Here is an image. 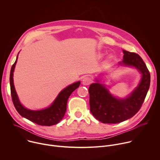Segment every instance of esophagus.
<instances>
[{
	"label": "esophagus",
	"mask_w": 160,
	"mask_h": 160,
	"mask_svg": "<svg viewBox=\"0 0 160 160\" xmlns=\"http://www.w3.org/2000/svg\"><path fill=\"white\" fill-rule=\"evenodd\" d=\"M92 78H91V77H85L83 78V80H82V83L84 85H90L91 83H92Z\"/></svg>",
	"instance_id": "34e87169"
}]
</instances>
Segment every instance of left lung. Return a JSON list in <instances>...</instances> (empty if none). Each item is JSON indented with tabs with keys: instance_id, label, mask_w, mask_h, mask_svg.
Returning a JSON list of instances; mask_svg holds the SVG:
<instances>
[{
	"instance_id": "1",
	"label": "left lung",
	"mask_w": 160,
	"mask_h": 160,
	"mask_svg": "<svg viewBox=\"0 0 160 160\" xmlns=\"http://www.w3.org/2000/svg\"><path fill=\"white\" fill-rule=\"evenodd\" d=\"M123 51V60L120 64L138 68L142 73L141 81L129 97L122 99L113 97L102 84L95 83L90 85V111L104 123H118L133 117L141 109L149 88L150 73L142 59L135 52Z\"/></svg>"
}]
</instances>
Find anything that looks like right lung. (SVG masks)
<instances>
[{
	"mask_svg": "<svg viewBox=\"0 0 160 160\" xmlns=\"http://www.w3.org/2000/svg\"><path fill=\"white\" fill-rule=\"evenodd\" d=\"M18 56V55L17 56L16 61L11 67L10 73L11 94L12 101L16 109L21 116L39 125L51 126L57 124L62 119L64 115L68 98L73 91L79 87L80 82L74 83L62 90L50 107L39 111L28 109L20 103L13 83V72Z\"/></svg>",
	"mask_w": 160,
	"mask_h": 160,
	"instance_id": "1",
	"label": "right lung"
}]
</instances>
